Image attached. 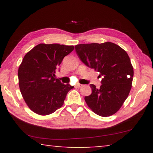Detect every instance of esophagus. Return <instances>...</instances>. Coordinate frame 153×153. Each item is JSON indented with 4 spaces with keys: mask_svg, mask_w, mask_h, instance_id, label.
Segmentation results:
<instances>
[{
    "mask_svg": "<svg viewBox=\"0 0 153 153\" xmlns=\"http://www.w3.org/2000/svg\"><path fill=\"white\" fill-rule=\"evenodd\" d=\"M76 86L77 88H80V87L83 86V85H82V84H79V83H77V84H76Z\"/></svg>",
    "mask_w": 153,
    "mask_h": 153,
    "instance_id": "1",
    "label": "esophagus"
}]
</instances>
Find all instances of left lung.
<instances>
[{
	"instance_id": "8db88e82",
	"label": "left lung",
	"mask_w": 153,
	"mask_h": 153,
	"mask_svg": "<svg viewBox=\"0 0 153 153\" xmlns=\"http://www.w3.org/2000/svg\"><path fill=\"white\" fill-rule=\"evenodd\" d=\"M80 60L99 72L101 86L90 84L92 94L85 97L88 106L101 117L117 112L131 88L134 69L128 53L115 44H80L75 46Z\"/></svg>"
}]
</instances>
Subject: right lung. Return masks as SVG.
<instances>
[{
  "mask_svg": "<svg viewBox=\"0 0 153 153\" xmlns=\"http://www.w3.org/2000/svg\"><path fill=\"white\" fill-rule=\"evenodd\" d=\"M74 46L39 44L28 52L18 69L20 91L33 112L47 115L61 108L67 94L74 88L62 84L55 70Z\"/></svg>",
  "mask_w": 153,
  "mask_h": 153,
  "instance_id": "add662e5",
  "label": "right lung"
}]
</instances>
